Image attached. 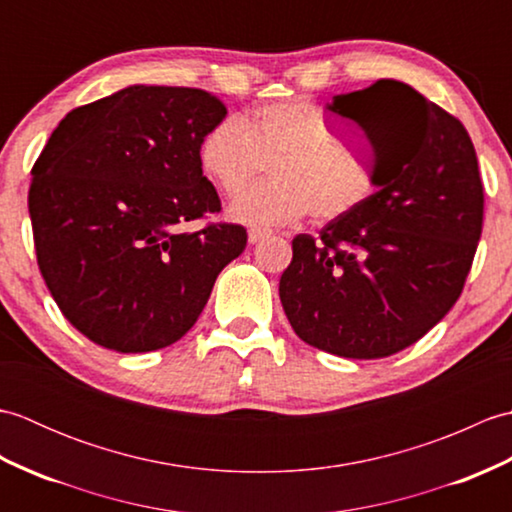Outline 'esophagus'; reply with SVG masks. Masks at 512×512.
Masks as SVG:
<instances>
[{"label":"esophagus","mask_w":512,"mask_h":512,"mask_svg":"<svg viewBox=\"0 0 512 512\" xmlns=\"http://www.w3.org/2000/svg\"><path fill=\"white\" fill-rule=\"evenodd\" d=\"M268 235H270V231H266V228H250V231H248V242L250 244H259Z\"/></svg>","instance_id":"esophagus-1"}]
</instances>
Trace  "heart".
Listing matches in <instances>:
<instances>
[{
	"label": "heart",
	"mask_w": 512,
	"mask_h": 512,
	"mask_svg": "<svg viewBox=\"0 0 512 512\" xmlns=\"http://www.w3.org/2000/svg\"><path fill=\"white\" fill-rule=\"evenodd\" d=\"M274 180L228 206L235 222L277 226L310 211L314 222H334L372 198V165L336 136L319 107L306 101L264 105L239 121L224 116L200 138L198 165L217 189L235 195L267 162Z\"/></svg>",
	"instance_id": "heart-1"
}]
</instances>
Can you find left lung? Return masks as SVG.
<instances>
[{"label": "left lung", "instance_id": "left-lung-1", "mask_svg": "<svg viewBox=\"0 0 512 512\" xmlns=\"http://www.w3.org/2000/svg\"><path fill=\"white\" fill-rule=\"evenodd\" d=\"M328 110L365 134L378 187L319 237L292 239L279 299L308 345L385 358L422 339L464 288L484 220L475 147L458 118L394 79Z\"/></svg>", "mask_w": 512, "mask_h": 512}]
</instances>
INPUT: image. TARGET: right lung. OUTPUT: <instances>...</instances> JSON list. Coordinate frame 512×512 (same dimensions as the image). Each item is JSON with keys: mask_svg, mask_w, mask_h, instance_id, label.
<instances>
[{"mask_svg": "<svg viewBox=\"0 0 512 512\" xmlns=\"http://www.w3.org/2000/svg\"><path fill=\"white\" fill-rule=\"evenodd\" d=\"M226 116L193 88L129 85L76 107L32 167L37 262L63 317L121 354L176 343L198 321L246 228L184 222L220 213L202 176V134Z\"/></svg>", "mask_w": 512, "mask_h": 512, "instance_id": "obj_1", "label": "right lung"}]
</instances>
